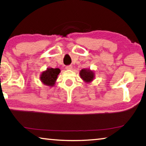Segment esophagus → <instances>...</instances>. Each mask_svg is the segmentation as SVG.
I'll return each instance as SVG.
<instances>
[{
	"instance_id": "34e87169",
	"label": "esophagus",
	"mask_w": 146,
	"mask_h": 146,
	"mask_svg": "<svg viewBox=\"0 0 146 146\" xmlns=\"http://www.w3.org/2000/svg\"><path fill=\"white\" fill-rule=\"evenodd\" d=\"M66 70H71V69H72V66H66Z\"/></svg>"
}]
</instances>
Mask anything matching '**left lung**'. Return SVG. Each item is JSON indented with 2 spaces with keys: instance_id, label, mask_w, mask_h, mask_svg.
Instances as JSON below:
<instances>
[{
  "instance_id": "obj_1",
  "label": "left lung",
  "mask_w": 146,
  "mask_h": 146,
  "mask_svg": "<svg viewBox=\"0 0 146 146\" xmlns=\"http://www.w3.org/2000/svg\"><path fill=\"white\" fill-rule=\"evenodd\" d=\"M80 76L86 82H90L92 81L94 77V73L90 70H86V69H84V70L80 71Z\"/></svg>"
}]
</instances>
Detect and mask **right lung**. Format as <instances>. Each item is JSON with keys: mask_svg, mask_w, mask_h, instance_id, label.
<instances>
[{"mask_svg": "<svg viewBox=\"0 0 146 146\" xmlns=\"http://www.w3.org/2000/svg\"><path fill=\"white\" fill-rule=\"evenodd\" d=\"M60 71L59 68H48L46 71H44L41 74L40 77L41 82L46 86H54Z\"/></svg>", "mask_w": 146, "mask_h": 146, "instance_id": "right-lung-1", "label": "right lung"}]
</instances>
